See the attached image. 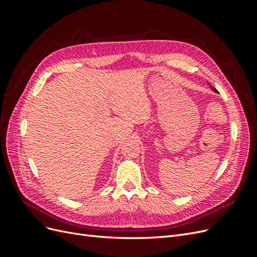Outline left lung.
Returning a JSON list of instances; mask_svg holds the SVG:
<instances>
[{"instance_id": "1", "label": "left lung", "mask_w": 257, "mask_h": 257, "mask_svg": "<svg viewBox=\"0 0 257 257\" xmlns=\"http://www.w3.org/2000/svg\"><path fill=\"white\" fill-rule=\"evenodd\" d=\"M209 85H210V84H209ZM210 88H211V90H213V91H214V92H216V90H215V89H214V88H212V87H211V85H210Z\"/></svg>"}]
</instances>
